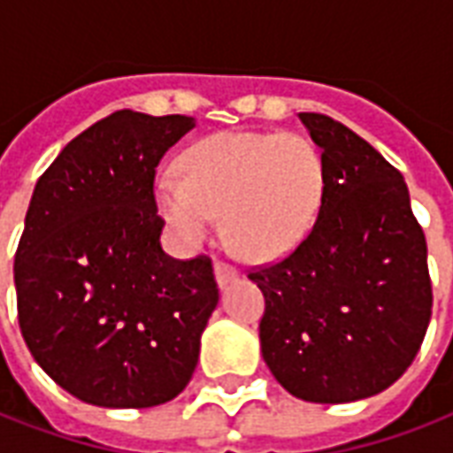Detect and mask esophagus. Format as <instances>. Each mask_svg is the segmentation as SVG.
<instances>
[{
    "mask_svg": "<svg viewBox=\"0 0 453 453\" xmlns=\"http://www.w3.org/2000/svg\"><path fill=\"white\" fill-rule=\"evenodd\" d=\"M236 276H238L236 269L226 265V262H217L215 265V279H217V283H219V288H224L226 283L236 281Z\"/></svg>",
    "mask_w": 453,
    "mask_h": 453,
    "instance_id": "1",
    "label": "esophagus"
}]
</instances>
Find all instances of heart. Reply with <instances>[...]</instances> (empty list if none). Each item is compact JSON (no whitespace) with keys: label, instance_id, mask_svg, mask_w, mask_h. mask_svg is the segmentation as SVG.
Listing matches in <instances>:
<instances>
[{"label":"heart","instance_id":"heart-1","mask_svg":"<svg viewBox=\"0 0 453 453\" xmlns=\"http://www.w3.org/2000/svg\"><path fill=\"white\" fill-rule=\"evenodd\" d=\"M179 179L157 181V208L184 248H198L219 217L255 259L279 257L311 229L326 188L324 157L296 132H219L177 163Z\"/></svg>","mask_w":453,"mask_h":453}]
</instances>
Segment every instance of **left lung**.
I'll return each mask as SVG.
<instances>
[{"instance_id": "8db88e82", "label": "left lung", "mask_w": 453, "mask_h": 453, "mask_svg": "<svg viewBox=\"0 0 453 453\" xmlns=\"http://www.w3.org/2000/svg\"><path fill=\"white\" fill-rule=\"evenodd\" d=\"M300 120L326 167L317 222L248 279L265 296L259 342L276 380L342 404L383 392L416 359L433 314L427 245L397 167L328 115Z\"/></svg>"}]
</instances>
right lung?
Returning a JSON list of instances; mask_svg holds the SVG:
<instances>
[{
	"label": "right lung",
	"mask_w": 453,
	"mask_h": 453,
	"mask_svg": "<svg viewBox=\"0 0 453 453\" xmlns=\"http://www.w3.org/2000/svg\"><path fill=\"white\" fill-rule=\"evenodd\" d=\"M188 129L187 115L115 111L37 179L13 262L20 333L87 404H165L194 376L219 288L208 255H165L153 194L157 163Z\"/></svg>",
	"instance_id": "right-lung-1"
}]
</instances>
